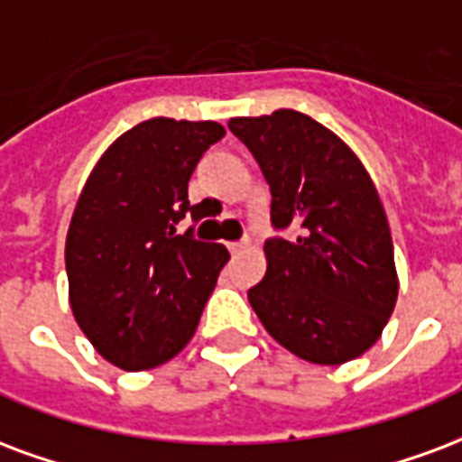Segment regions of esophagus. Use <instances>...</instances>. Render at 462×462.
<instances>
[{
    "label": "esophagus",
    "instance_id": "obj_1",
    "mask_svg": "<svg viewBox=\"0 0 462 462\" xmlns=\"http://www.w3.org/2000/svg\"><path fill=\"white\" fill-rule=\"evenodd\" d=\"M245 247H247V242H227V249H230V254H240Z\"/></svg>",
    "mask_w": 462,
    "mask_h": 462
}]
</instances>
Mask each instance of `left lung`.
Wrapping results in <instances>:
<instances>
[{"mask_svg":"<svg viewBox=\"0 0 462 462\" xmlns=\"http://www.w3.org/2000/svg\"><path fill=\"white\" fill-rule=\"evenodd\" d=\"M232 134L272 188L266 274L247 293L266 333L316 365H343L377 343L399 279L387 215L350 146L296 109L232 117Z\"/></svg>","mask_w":462,"mask_h":462,"instance_id":"obj_1","label":"left lung"}]
</instances>
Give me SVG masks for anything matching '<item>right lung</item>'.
I'll use <instances>...</instances> for the list:
<instances>
[{"instance_id": "obj_1", "label": "right lung", "mask_w": 462, "mask_h": 462, "mask_svg": "<svg viewBox=\"0 0 462 462\" xmlns=\"http://www.w3.org/2000/svg\"><path fill=\"white\" fill-rule=\"evenodd\" d=\"M225 136L217 122L153 117L115 139L75 203L68 299L92 347L126 372L169 362L193 337L227 249L179 235L188 180Z\"/></svg>"}]
</instances>
